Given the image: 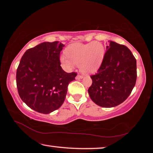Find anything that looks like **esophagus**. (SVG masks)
<instances>
[{
	"instance_id": "esophagus-1",
	"label": "esophagus",
	"mask_w": 153,
	"mask_h": 153,
	"mask_svg": "<svg viewBox=\"0 0 153 153\" xmlns=\"http://www.w3.org/2000/svg\"><path fill=\"white\" fill-rule=\"evenodd\" d=\"M83 76H81V75H77V76H76V79H82L83 78Z\"/></svg>"
}]
</instances>
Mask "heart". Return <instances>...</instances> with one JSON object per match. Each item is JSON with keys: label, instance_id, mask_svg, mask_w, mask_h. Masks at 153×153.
<instances>
[{"label": "heart", "instance_id": "heart-1", "mask_svg": "<svg viewBox=\"0 0 153 153\" xmlns=\"http://www.w3.org/2000/svg\"><path fill=\"white\" fill-rule=\"evenodd\" d=\"M105 53L104 46L100 42L74 43L67 46L65 54L68 58L61 56V61L68 69H73L75 64H79L83 73L94 74L101 65Z\"/></svg>", "mask_w": 153, "mask_h": 153}]
</instances>
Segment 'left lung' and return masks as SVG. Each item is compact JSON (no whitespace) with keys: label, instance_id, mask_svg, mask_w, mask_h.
<instances>
[{"label":"left lung","instance_id":"1","mask_svg":"<svg viewBox=\"0 0 153 153\" xmlns=\"http://www.w3.org/2000/svg\"><path fill=\"white\" fill-rule=\"evenodd\" d=\"M90 77L92 101L102 107H115L125 101L135 86L136 60L127 46L109 41L97 74Z\"/></svg>","mask_w":153,"mask_h":153}]
</instances>
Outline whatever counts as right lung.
I'll use <instances>...</instances> for the list:
<instances>
[{
    "mask_svg": "<svg viewBox=\"0 0 153 153\" xmlns=\"http://www.w3.org/2000/svg\"><path fill=\"white\" fill-rule=\"evenodd\" d=\"M64 45L45 42L25 51L17 69L19 95L32 109L43 114L63 105L69 83L77 74L67 73L61 67L60 53Z\"/></svg>",
    "mask_w": 153,
    "mask_h": 153,
    "instance_id": "right-lung-1",
    "label": "right lung"
}]
</instances>
